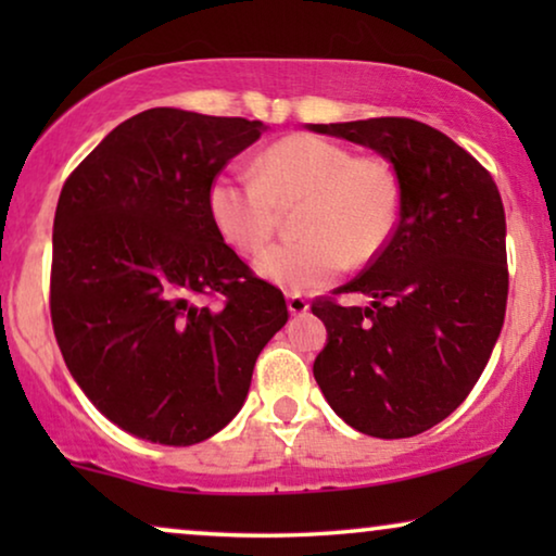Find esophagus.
<instances>
[{
  "instance_id": "esophagus-1",
  "label": "esophagus",
  "mask_w": 556,
  "mask_h": 556,
  "mask_svg": "<svg viewBox=\"0 0 556 556\" xmlns=\"http://www.w3.org/2000/svg\"><path fill=\"white\" fill-rule=\"evenodd\" d=\"M288 311H291V316L308 314V301H306V295H301V293H288Z\"/></svg>"
}]
</instances>
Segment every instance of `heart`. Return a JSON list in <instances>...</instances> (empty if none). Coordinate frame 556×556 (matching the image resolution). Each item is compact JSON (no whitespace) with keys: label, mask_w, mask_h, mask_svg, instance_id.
Here are the masks:
<instances>
[{"label":"heart","mask_w":556,"mask_h":556,"mask_svg":"<svg viewBox=\"0 0 556 556\" xmlns=\"http://www.w3.org/2000/svg\"><path fill=\"white\" fill-rule=\"evenodd\" d=\"M253 172L217 174L207 210L227 245L255 255L276 232L278 207L301 202L295 230L303 238L278 242L255 263L265 280L286 291H314L352 257L371 261L397 227L402 187L382 156H356L339 141L293 134L270 143Z\"/></svg>","instance_id":"obj_1"}]
</instances>
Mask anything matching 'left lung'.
<instances>
[{
	"mask_svg": "<svg viewBox=\"0 0 556 556\" xmlns=\"http://www.w3.org/2000/svg\"><path fill=\"white\" fill-rule=\"evenodd\" d=\"M364 143L394 166L402 210L390 242L316 299L329 344L314 377L341 420L371 438H413L445 420L481 377L506 316V215L498 187L466 149L413 118L311 124Z\"/></svg>",
	"mask_w": 556,
	"mask_h": 556,
	"instance_id": "left-lung-1",
	"label": "left lung"
}]
</instances>
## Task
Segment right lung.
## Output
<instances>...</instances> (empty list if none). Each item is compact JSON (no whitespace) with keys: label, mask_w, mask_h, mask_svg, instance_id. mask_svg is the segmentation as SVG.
I'll return each instance as SVG.
<instances>
[{"label":"right lung","mask_w":556,"mask_h":556,"mask_svg":"<svg viewBox=\"0 0 556 556\" xmlns=\"http://www.w3.org/2000/svg\"><path fill=\"white\" fill-rule=\"evenodd\" d=\"M261 121L149 109L113 128L65 179L52 225L50 316L86 397L121 430L194 445L248 397L263 346L288 321L212 225L207 192Z\"/></svg>","instance_id":"right-lung-1"}]
</instances>
